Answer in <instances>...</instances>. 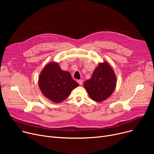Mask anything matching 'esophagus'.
<instances>
[{"label": "esophagus", "mask_w": 154, "mask_h": 154, "mask_svg": "<svg viewBox=\"0 0 154 154\" xmlns=\"http://www.w3.org/2000/svg\"><path fill=\"white\" fill-rule=\"evenodd\" d=\"M77 82L79 83V85H82V84H83V80H77Z\"/></svg>", "instance_id": "obj_1"}]
</instances>
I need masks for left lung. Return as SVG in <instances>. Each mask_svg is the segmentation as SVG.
I'll list each match as a JSON object with an SVG mask.
<instances>
[{
  "instance_id": "8db88e82",
  "label": "left lung",
  "mask_w": 154,
  "mask_h": 154,
  "mask_svg": "<svg viewBox=\"0 0 154 154\" xmlns=\"http://www.w3.org/2000/svg\"><path fill=\"white\" fill-rule=\"evenodd\" d=\"M117 84L115 72L107 62H99L90 79L84 83L90 97L97 102L106 100L114 92Z\"/></svg>"
}]
</instances>
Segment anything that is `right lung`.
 <instances>
[{
	"mask_svg": "<svg viewBox=\"0 0 154 154\" xmlns=\"http://www.w3.org/2000/svg\"><path fill=\"white\" fill-rule=\"evenodd\" d=\"M38 85L44 97L54 103H60L79 86L68 71L61 69L56 62L48 63L40 72Z\"/></svg>",
	"mask_w": 154,
	"mask_h": 154,
	"instance_id": "obj_1",
	"label": "right lung"
}]
</instances>
